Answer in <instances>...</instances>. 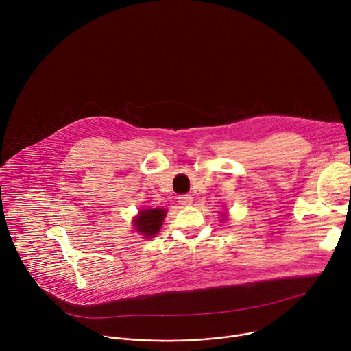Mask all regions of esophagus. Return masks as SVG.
<instances>
[{"instance_id": "34e87169", "label": "esophagus", "mask_w": 351, "mask_h": 351, "mask_svg": "<svg viewBox=\"0 0 351 351\" xmlns=\"http://www.w3.org/2000/svg\"><path fill=\"white\" fill-rule=\"evenodd\" d=\"M178 202L182 204V206H190L193 203V197L190 194H180L178 197Z\"/></svg>"}]
</instances>
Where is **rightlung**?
I'll return each mask as SVG.
<instances>
[{
  "instance_id": "right-lung-1",
  "label": "right lung",
  "mask_w": 351,
  "mask_h": 351,
  "mask_svg": "<svg viewBox=\"0 0 351 351\" xmlns=\"http://www.w3.org/2000/svg\"><path fill=\"white\" fill-rule=\"evenodd\" d=\"M165 210H145L140 211V215L134 219V226L145 237H154L161 229L162 221L165 218Z\"/></svg>"
}]
</instances>
